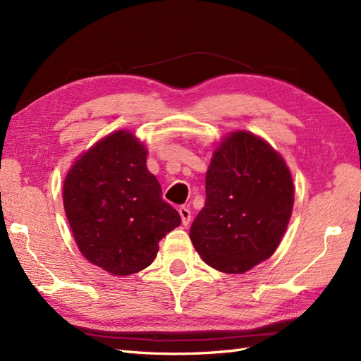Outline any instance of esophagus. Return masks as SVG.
<instances>
[{"instance_id": "obj_1", "label": "esophagus", "mask_w": 361, "mask_h": 361, "mask_svg": "<svg viewBox=\"0 0 361 361\" xmlns=\"http://www.w3.org/2000/svg\"><path fill=\"white\" fill-rule=\"evenodd\" d=\"M179 214H180V219H182V225L187 226L190 220H191V211L187 207H180Z\"/></svg>"}]
</instances>
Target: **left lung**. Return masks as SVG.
<instances>
[{
  "label": "left lung",
  "mask_w": 361,
  "mask_h": 361,
  "mask_svg": "<svg viewBox=\"0 0 361 361\" xmlns=\"http://www.w3.org/2000/svg\"><path fill=\"white\" fill-rule=\"evenodd\" d=\"M207 200L190 229L194 249L223 274H245L274 255L293 211L295 190L281 154L259 136L229 133L214 150Z\"/></svg>",
  "instance_id": "left-lung-1"
}]
</instances>
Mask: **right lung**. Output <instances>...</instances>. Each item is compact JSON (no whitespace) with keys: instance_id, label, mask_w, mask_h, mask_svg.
<instances>
[{"instance_id":"obj_1","label":"right lung","mask_w":361,"mask_h":361,"mask_svg":"<svg viewBox=\"0 0 361 361\" xmlns=\"http://www.w3.org/2000/svg\"><path fill=\"white\" fill-rule=\"evenodd\" d=\"M63 207L82 255L115 276L149 267L159 241L180 225L147 170L144 144L128 130L104 136L74 162Z\"/></svg>"}]
</instances>
